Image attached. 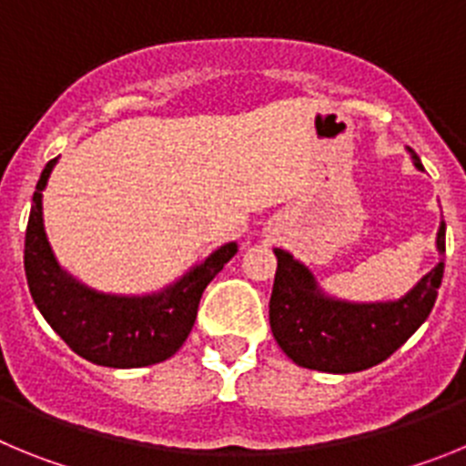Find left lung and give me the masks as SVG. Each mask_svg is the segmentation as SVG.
Returning a JSON list of instances; mask_svg holds the SVG:
<instances>
[{"label": "left lung", "mask_w": 466, "mask_h": 466, "mask_svg": "<svg viewBox=\"0 0 466 466\" xmlns=\"http://www.w3.org/2000/svg\"><path fill=\"white\" fill-rule=\"evenodd\" d=\"M410 158L422 170L415 151ZM436 249L441 261L409 294L382 303H352L327 296L303 263L284 249H275L278 270L270 294V329L284 355L303 369L324 373H355L385 361L418 331L434 308L446 257L443 221L436 233Z\"/></svg>", "instance_id": "obj_1"}]
</instances>
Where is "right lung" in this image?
<instances>
[{"instance_id":"add662e5","label":"right lung","mask_w":466,"mask_h":466,"mask_svg":"<svg viewBox=\"0 0 466 466\" xmlns=\"http://www.w3.org/2000/svg\"><path fill=\"white\" fill-rule=\"evenodd\" d=\"M56 163L57 158L48 160L36 182L25 233V275L36 308L53 331L93 364L139 369L166 361L188 339L205 287L236 257L238 245L226 242L154 294L116 296L90 289L60 268L44 230L41 191Z\"/></svg>"}]
</instances>
